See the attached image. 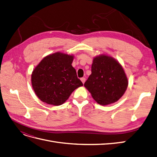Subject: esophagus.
Wrapping results in <instances>:
<instances>
[{
	"label": "esophagus",
	"mask_w": 157,
	"mask_h": 157,
	"mask_svg": "<svg viewBox=\"0 0 157 157\" xmlns=\"http://www.w3.org/2000/svg\"><path fill=\"white\" fill-rule=\"evenodd\" d=\"M80 80H81V81H82V82L83 84H84L85 81H86V78H85L84 77H82V78H80Z\"/></svg>",
	"instance_id": "obj_1"
}]
</instances>
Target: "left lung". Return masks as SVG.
Listing matches in <instances>:
<instances>
[{
	"label": "left lung",
	"instance_id": "8db88e82",
	"mask_svg": "<svg viewBox=\"0 0 157 157\" xmlns=\"http://www.w3.org/2000/svg\"><path fill=\"white\" fill-rule=\"evenodd\" d=\"M91 71L84 86L98 103L107 105L123 96L128 85V78L115 59L107 55L95 57Z\"/></svg>",
	"mask_w": 157,
	"mask_h": 157
}]
</instances>
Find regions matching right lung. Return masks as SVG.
Returning a JSON list of instances; mask_svg holds the SVG:
<instances>
[{"instance_id": "add662e5", "label": "right lung", "mask_w": 157, "mask_h": 157, "mask_svg": "<svg viewBox=\"0 0 157 157\" xmlns=\"http://www.w3.org/2000/svg\"><path fill=\"white\" fill-rule=\"evenodd\" d=\"M74 56L56 52L46 56L33 70L31 84L42 101L58 106L75 89L83 86L72 66Z\"/></svg>"}]
</instances>
